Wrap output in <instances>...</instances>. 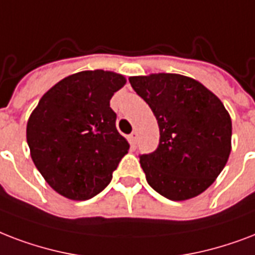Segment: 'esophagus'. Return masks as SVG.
Instances as JSON below:
<instances>
[{
    "label": "esophagus",
    "instance_id": "obj_1",
    "mask_svg": "<svg viewBox=\"0 0 255 255\" xmlns=\"http://www.w3.org/2000/svg\"><path fill=\"white\" fill-rule=\"evenodd\" d=\"M130 141H131V143H137L138 141V133L134 130L133 133L130 134Z\"/></svg>",
    "mask_w": 255,
    "mask_h": 255
}]
</instances>
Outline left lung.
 <instances>
[{
    "instance_id": "1",
    "label": "left lung",
    "mask_w": 255,
    "mask_h": 255,
    "mask_svg": "<svg viewBox=\"0 0 255 255\" xmlns=\"http://www.w3.org/2000/svg\"><path fill=\"white\" fill-rule=\"evenodd\" d=\"M159 126L158 147L139 155L146 181L171 201L205 191L232 150V120L224 104L198 81L171 73L130 77Z\"/></svg>"
}]
</instances>
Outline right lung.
I'll list each match as a JSON object with an SVG mask.
<instances>
[{"mask_svg":"<svg viewBox=\"0 0 255 255\" xmlns=\"http://www.w3.org/2000/svg\"><path fill=\"white\" fill-rule=\"evenodd\" d=\"M125 77L86 70L47 90L29 117L26 139L35 167L69 199L85 201L112 181L129 143L116 128L110 100Z\"/></svg>","mask_w":255,"mask_h":255,"instance_id":"obj_1","label":"right lung"}]
</instances>
